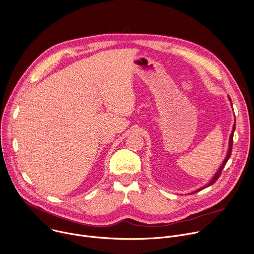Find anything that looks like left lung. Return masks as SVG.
<instances>
[{
    "instance_id": "left-lung-1",
    "label": "left lung",
    "mask_w": 254,
    "mask_h": 254,
    "mask_svg": "<svg viewBox=\"0 0 254 254\" xmlns=\"http://www.w3.org/2000/svg\"><path fill=\"white\" fill-rule=\"evenodd\" d=\"M229 100H230V102H231V105H232V107H233V103H232V100H231V98L229 97ZM235 129H236V120H235V124H234V127H233V130H232V133H231V135H230V141H229V150H228V153H227V156H226V158H225V160L223 161V163H222V165L220 166V168L218 169V171L216 172V174L213 176V178L210 180V182L208 183V184H206L204 187H201L200 189H197L196 191H194V192H192V193H190V194H195V193H197V192H199V191H201V190H203V189H205V188H207V187H209V186H211V185H213L218 179H219V177L221 176V173H222V171H223V169H224V167H225V165L227 164V162H228V160L230 159V157H231V155H232V149H233V138H234V132H235Z\"/></svg>"
}]
</instances>
